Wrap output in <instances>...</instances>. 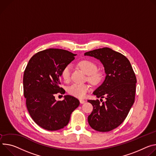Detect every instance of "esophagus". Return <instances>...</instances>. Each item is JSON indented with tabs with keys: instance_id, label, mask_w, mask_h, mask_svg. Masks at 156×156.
Returning a JSON list of instances; mask_svg holds the SVG:
<instances>
[{
	"instance_id": "34e87169",
	"label": "esophagus",
	"mask_w": 156,
	"mask_h": 156,
	"mask_svg": "<svg viewBox=\"0 0 156 156\" xmlns=\"http://www.w3.org/2000/svg\"><path fill=\"white\" fill-rule=\"evenodd\" d=\"M79 101H80V103H81V104H83V103H84L85 102V101L84 100H82V99H80Z\"/></svg>"
}]
</instances>
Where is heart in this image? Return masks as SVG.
Masks as SVG:
<instances>
[{
  "instance_id": "obj_1",
  "label": "heart",
  "mask_w": 156,
  "mask_h": 156,
  "mask_svg": "<svg viewBox=\"0 0 156 156\" xmlns=\"http://www.w3.org/2000/svg\"><path fill=\"white\" fill-rule=\"evenodd\" d=\"M79 66L86 74L88 75V80L91 83H97L100 80L101 74L97 72V66L94 62L89 60H83L79 63ZM71 70V65H67L61 71V76L66 82L70 79ZM89 85L87 84L73 83L68 88L67 91L69 94L74 97L83 98L89 91Z\"/></svg>"
}]
</instances>
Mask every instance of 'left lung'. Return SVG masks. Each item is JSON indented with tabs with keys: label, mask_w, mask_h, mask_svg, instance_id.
<instances>
[{
	"label": "left lung",
	"mask_w": 156,
	"mask_h": 156,
	"mask_svg": "<svg viewBox=\"0 0 156 156\" xmlns=\"http://www.w3.org/2000/svg\"><path fill=\"white\" fill-rule=\"evenodd\" d=\"M84 55L99 59L106 74L104 81L93 92L106 101L101 104L98 100H88L93 106L89 124L97 131H110L124 122L134 102L135 74L127 58L109 48L94 49Z\"/></svg>",
	"instance_id": "obj_1"
}]
</instances>
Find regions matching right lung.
Here are the masks:
<instances>
[{"instance_id":"right-lung-1","label":"right lung","mask_w":156,"mask_h":156,"mask_svg":"<svg viewBox=\"0 0 156 156\" xmlns=\"http://www.w3.org/2000/svg\"><path fill=\"white\" fill-rule=\"evenodd\" d=\"M77 55L61 49L50 48L38 52L30 59L24 71L23 94L28 111L38 126L49 131L63 128L80 102L71 95L56 101L55 94H65L60 87L63 68Z\"/></svg>"}]
</instances>
